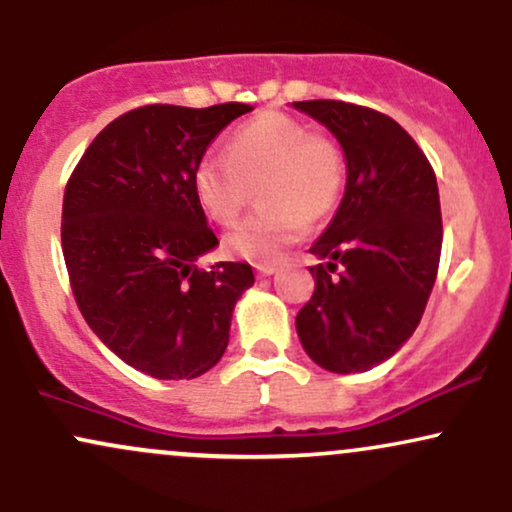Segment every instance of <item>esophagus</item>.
I'll return each mask as SVG.
<instances>
[{"label": "esophagus", "instance_id": "1", "mask_svg": "<svg viewBox=\"0 0 512 512\" xmlns=\"http://www.w3.org/2000/svg\"><path fill=\"white\" fill-rule=\"evenodd\" d=\"M279 272V267L276 264H257V274L260 276H272Z\"/></svg>", "mask_w": 512, "mask_h": 512}]
</instances>
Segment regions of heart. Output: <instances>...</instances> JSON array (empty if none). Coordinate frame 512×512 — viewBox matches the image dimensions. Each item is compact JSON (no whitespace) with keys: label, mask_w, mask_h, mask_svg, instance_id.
<instances>
[{"label":"heart","mask_w":512,"mask_h":512,"mask_svg":"<svg viewBox=\"0 0 512 512\" xmlns=\"http://www.w3.org/2000/svg\"><path fill=\"white\" fill-rule=\"evenodd\" d=\"M342 149L327 134L310 132L301 120L262 113L240 125L226 154L209 151L192 168V195L209 221L238 219L250 187L264 211L238 223L223 248L252 264H274L303 238L308 221L325 219L344 190Z\"/></svg>","instance_id":"b5f03b06"}]
</instances>
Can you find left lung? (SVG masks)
<instances>
[{
    "label": "left lung",
    "mask_w": 512,
    "mask_h": 512,
    "mask_svg": "<svg viewBox=\"0 0 512 512\" xmlns=\"http://www.w3.org/2000/svg\"><path fill=\"white\" fill-rule=\"evenodd\" d=\"M344 151L346 187L315 240V293L296 315L305 354L330 373H363L414 334L436 284L443 223L431 163L392 117L344 101L293 103ZM337 263L343 274L332 277Z\"/></svg>",
    "instance_id": "left-lung-1"
}]
</instances>
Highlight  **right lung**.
I'll list each match as a JSON object with an SVG mask.
<instances>
[{
	"mask_svg": "<svg viewBox=\"0 0 512 512\" xmlns=\"http://www.w3.org/2000/svg\"><path fill=\"white\" fill-rule=\"evenodd\" d=\"M252 105H144L93 139L64 190L62 252L81 315L127 366L192 380L221 361L245 262L197 260L219 245L192 195V168Z\"/></svg>",
	"mask_w": 512,
	"mask_h": 512,
	"instance_id": "obj_1",
	"label": "right lung"
}]
</instances>
